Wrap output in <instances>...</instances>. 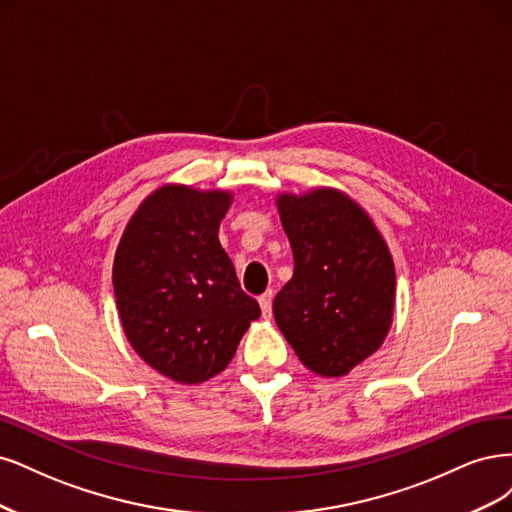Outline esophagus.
Wrapping results in <instances>:
<instances>
[{
	"label": "esophagus",
	"mask_w": 512,
	"mask_h": 512,
	"mask_svg": "<svg viewBox=\"0 0 512 512\" xmlns=\"http://www.w3.org/2000/svg\"><path fill=\"white\" fill-rule=\"evenodd\" d=\"M272 298L274 293L272 291H266L259 298V306H261V312H263V319H270L272 317Z\"/></svg>",
	"instance_id": "esophagus-1"
}]
</instances>
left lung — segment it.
<instances>
[{
	"mask_svg": "<svg viewBox=\"0 0 512 512\" xmlns=\"http://www.w3.org/2000/svg\"><path fill=\"white\" fill-rule=\"evenodd\" d=\"M276 206L295 266L274 298V321L308 370L346 376L381 349L393 323L389 246L340 189L278 193Z\"/></svg>",
	"mask_w": 512,
	"mask_h": 512,
	"instance_id": "obj_1",
	"label": "left lung"
}]
</instances>
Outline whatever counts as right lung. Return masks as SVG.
<instances>
[{"instance_id":"obj_1","label":"right lung","mask_w":512,"mask_h":512,"mask_svg":"<svg viewBox=\"0 0 512 512\" xmlns=\"http://www.w3.org/2000/svg\"><path fill=\"white\" fill-rule=\"evenodd\" d=\"M232 191L163 185L131 214L112 263L127 342L183 385L217 376L236 355L259 304L219 242Z\"/></svg>"}]
</instances>
